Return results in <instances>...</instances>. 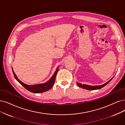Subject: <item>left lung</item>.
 <instances>
[{
  "instance_id": "left-lung-1",
  "label": "left lung",
  "mask_w": 125,
  "mask_h": 125,
  "mask_svg": "<svg viewBox=\"0 0 125 125\" xmlns=\"http://www.w3.org/2000/svg\"><path fill=\"white\" fill-rule=\"evenodd\" d=\"M113 78L112 79H111L109 81H108V82H107L106 83H105L104 84L101 85H96V86H91V85H87V84H82L81 83H79L77 82V84L80 87H82V88H83L86 90H98L100 89H101L102 87H104L105 85H107L108 83H109V82H110V81H111V80L113 79Z\"/></svg>"
}]
</instances>
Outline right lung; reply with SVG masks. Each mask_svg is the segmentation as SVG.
I'll list each match as a JSON object with an SVG mask.
<instances>
[{"instance_id": "add662e5", "label": "right lung", "mask_w": 125, "mask_h": 125, "mask_svg": "<svg viewBox=\"0 0 125 125\" xmlns=\"http://www.w3.org/2000/svg\"><path fill=\"white\" fill-rule=\"evenodd\" d=\"M58 67H59V66L57 67L56 71H55L53 75L52 76V78H50V80L49 81H48L47 82H45V83H42V84H35V85H28V84L24 83H23L22 82H21L17 78L14 72L12 67V71L13 73L14 76V77L15 79L21 85H22L23 86H24L26 90H28L29 91L32 92V93H43V92H46V91L49 90L52 87L54 83V81H55V77H56L57 73L59 71Z\"/></svg>"}]
</instances>
